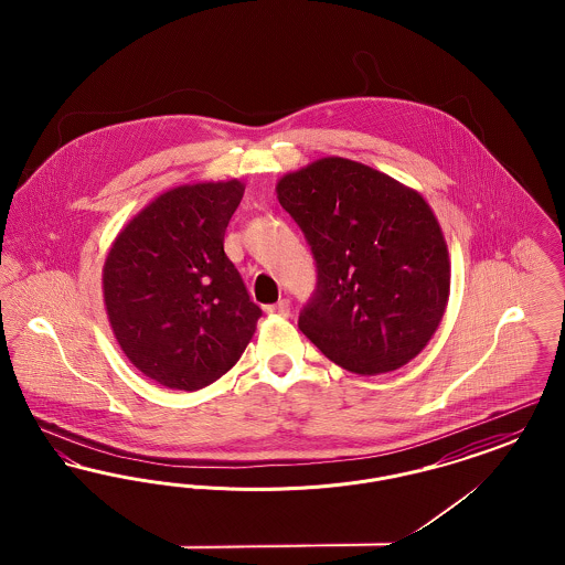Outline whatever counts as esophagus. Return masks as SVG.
Listing matches in <instances>:
<instances>
[{"label":"esophagus","instance_id":"34e87169","mask_svg":"<svg viewBox=\"0 0 565 565\" xmlns=\"http://www.w3.org/2000/svg\"><path fill=\"white\" fill-rule=\"evenodd\" d=\"M267 313L269 316H277V318H288L290 316V300H279V302H275V305H269L267 307Z\"/></svg>","mask_w":565,"mask_h":565}]
</instances>
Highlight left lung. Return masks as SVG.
<instances>
[{
  "label": "left lung",
  "instance_id": "1",
  "mask_svg": "<svg viewBox=\"0 0 565 565\" xmlns=\"http://www.w3.org/2000/svg\"><path fill=\"white\" fill-rule=\"evenodd\" d=\"M275 190L318 267L298 318L302 334L355 375L411 362L443 320L451 286L447 243L426 199L341 157L286 173Z\"/></svg>",
  "mask_w": 565,
  "mask_h": 565
}]
</instances>
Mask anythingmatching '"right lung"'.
Masks as SVG:
<instances>
[{"instance_id": "obj_1", "label": "right lung", "mask_w": 565, "mask_h": 565, "mask_svg": "<svg viewBox=\"0 0 565 565\" xmlns=\"http://www.w3.org/2000/svg\"><path fill=\"white\" fill-rule=\"evenodd\" d=\"M239 180L167 190L118 233L104 265L114 337L137 371L194 392L228 373L263 316L224 254Z\"/></svg>"}]
</instances>
